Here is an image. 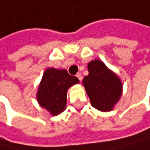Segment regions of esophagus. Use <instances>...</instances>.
I'll return each mask as SVG.
<instances>
[{
    "instance_id": "1",
    "label": "esophagus",
    "mask_w": 150,
    "mask_h": 150,
    "mask_svg": "<svg viewBox=\"0 0 150 150\" xmlns=\"http://www.w3.org/2000/svg\"><path fill=\"white\" fill-rule=\"evenodd\" d=\"M76 76H77V78H78V79H79L80 81L82 80V75H81V73H78V74H77Z\"/></svg>"
}]
</instances>
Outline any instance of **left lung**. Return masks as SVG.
Returning a JSON list of instances; mask_svg holds the SVG:
<instances>
[{
    "label": "left lung",
    "mask_w": 150,
    "mask_h": 150,
    "mask_svg": "<svg viewBox=\"0 0 150 150\" xmlns=\"http://www.w3.org/2000/svg\"><path fill=\"white\" fill-rule=\"evenodd\" d=\"M88 75L84 77L83 84L91 105L101 112L115 108L122 94L121 79L100 60H92L88 63Z\"/></svg>",
    "instance_id": "1"
}]
</instances>
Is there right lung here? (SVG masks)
Returning <instances> with one entry per match:
<instances>
[{
	"instance_id": "obj_1",
	"label": "right lung",
	"mask_w": 150,
	"mask_h": 150,
	"mask_svg": "<svg viewBox=\"0 0 150 150\" xmlns=\"http://www.w3.org/2000/svg\"><path fill=\"white\" fill-rule=\"evenodd\" d=\"M79 83V79L71 76L66 70L48 68L45 71L37 88L36 100L51 115L56 116L66 108L68 89Z\"/></svg>"
}]
</instances>
